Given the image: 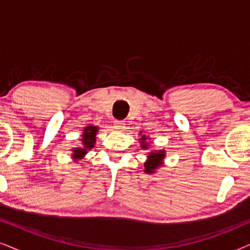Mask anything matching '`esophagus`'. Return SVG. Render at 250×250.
Instances as JSON below:
<instances>
[{"instance_id": "1", "label": "esophagus", "mask_w": 250, "mask_h": 250, "mask_svg": "<svg viewBox=\"0 0 250 250\" xmlns=\"http://www.w3.org/2000/svg\"><path fill=\"white\" fill-rule=\"evenodd\" d=\"M115 127L118 129H124L125 128V123L123 121H116L115 122Z\"/></svg>"}]
</instances>
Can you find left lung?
Segmentation results:
<instances>
[{"instance_id": "obj_1", "label": "left lung", "mask_w": 250, "mask_h": 250, "mask_svg": "<svg viewBox=\"0 0 250 250\" xmlns=\"http://www.w3.org/2000/svg\"><path fill=\"white\" fill-rule=\"evenodd\" d=\"M142 133V132H141ZM140 143L143 150L148 149V138L143 134L140 138ZM165 150H153V151L148 153V158L145 163V172L148 174L155 173L159 167L163 166V162L165 159Z\"/></svg>"}]
</instances>
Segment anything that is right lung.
Listing matches in <instances>:
<instances>
[{
  "label": "right lung",
  "instance_id": "1",
  "mask_svg": "<svg viewBox=\"0 0 250 250\" xmlns=\"http://www.w3.org/2000/svg\"><path fill=\"white\" fill-rule=\"evenodd\" d=\"M99 131L98 126H92L88 125L84 128L83 135H82V145L83 146H80V148H74L73 149V158L75 160L82 159L83 157L86 155L88 150H91L94 146V143L97 141V132Z\"/></svg>",
  "mask_w": 250,
  "mask_h": 250
}]
</instances>
